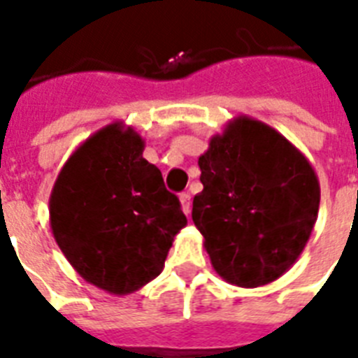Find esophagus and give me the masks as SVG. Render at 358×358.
<instances>
[{
    "label": "esophagus",
    "mask_w": 358,
    "mask_h": 358,
    "mask_svg": "<svg viewBox=\"0 0 358 358\" xmlns=\"http://www.w3.org/2000/svg\"><path fill=\"white\" fill-rule=\"evenodd\" d=\"M179 199H181L182 213H185V214L190 213V208H192V203H190V194H188V192H182L181 196H179Z\"/></svg>",
    "instance_id": "obj_1"
}]
</instances>
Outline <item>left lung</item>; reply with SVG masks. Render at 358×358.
I'll return each mask as SVG.
<instances>
[{
  "label": "left lung",
  "mask_w": 358,
  "mask_h": 358,
  "mask_svg": "<svg viewBox=\"0 0 358 358\" xmlns=\"http://www.w3.org/2000/svg\"><path fill=\"white\" fill-rule=\"evenodd\" d=\"M203 190L192 220L213 268L231 285L275 281L305 250L318 218L320 182L281 133L238 116L199 157Z\"/></svg>",
  "instance_id": "left-lung-1"
}]
</instances>
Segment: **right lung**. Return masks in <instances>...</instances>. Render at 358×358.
I'll list each match as a JSON object with an SVG mask.
<instances>
[{
  "instance_id": "1",
  "label": "right lung",
  "mask_w": 358,
  "mask_h": 358,
  "mask_svg": "<svg viewBox=\"0 0 358 358\" xmlns=\"http://www.w3.org/2000/svg\"><path fill=\"white\" fill-rule=\"evenodd\" d=\"M142 151L133 127L107 125L71 153L50 197L51 231L68 262L114 296L153 281L187 225L177 196Z\"/></svg>"
}]
</instances>
